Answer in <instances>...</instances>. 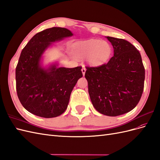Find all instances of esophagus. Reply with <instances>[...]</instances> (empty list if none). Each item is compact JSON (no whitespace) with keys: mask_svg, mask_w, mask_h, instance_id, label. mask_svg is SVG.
Segmentation results:
<instances>
[{"mask_svg":"<svg viewBox=\"0 0 160 160\" xmlns=\"http://www.w3.org/2000/svg\"><path fill=\"white\" fill-rule=\"evenodd\" d=\"M81 71H82V73H83V75L84 76V75H85V71H86V69H85V66H83V67H82Z\"/></svg>","mask_w":160,"mask_h":160,"instance_id":"obj_1","label":"esophagus"}]
</instances>
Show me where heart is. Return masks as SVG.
Instances as JSON below:
<instances>
[{
  "instance_id": "1",
  "label": "heart",
  "mask_w": 160,
  "mask_h": 160,
  "mask_svg": "<svg viewBox=\"0 0 160 160\" xmlns=\"http://www.w3.org/2000/svg\"><path fill=\"white\" fill-rule=\"evenodd\" d=\"M78 59L88 58L91 65H99L107 61L111 54L109 43L99 39H89L77 43L73 50Z\"/></svg>"
}]
</instances>
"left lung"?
Here are the masks:
<instances>
[{
  "instance_id": "obj_1",
  "label": "left lung",
  "mask_w": 160,
  "mask_h": 160,
  "mask_svg": "<svg viewBox=\"0 0 160 160\" xmlns=\"http://www.w3.org/2000/svg\"><path fill=\"white\" fill-rule=\"evenodd\" d=\"M114 54L106 64L87 67L91 103L101 114L115 117L132 111L143 91L145 69L139 51L122 38L105 37Z\"/></svg>"
}]
</instances>
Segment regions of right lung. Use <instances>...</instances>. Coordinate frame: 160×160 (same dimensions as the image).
<instances>
[{
	"label": "right lung",
	"instance_id": "obj_1",
	"mask_svg": "<svg viewBox=\"0 0 160 160\" xmlns=\"http://www.w3.org/2000/svg\"><path fill=\"white\" fill-rule=\"evenodd\" d=\"M73 35L61 27L47 28L34 35L22 49L16 68L18 98L28 112L45 118L61 115L67 108L81 67H59V62L43 66V55L52 42Z\"/></svg>",
	"mask_w": 160,
	"mask_h": 160
}]
</instances>
